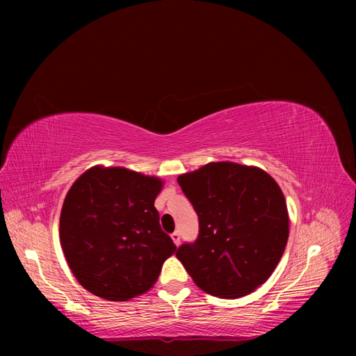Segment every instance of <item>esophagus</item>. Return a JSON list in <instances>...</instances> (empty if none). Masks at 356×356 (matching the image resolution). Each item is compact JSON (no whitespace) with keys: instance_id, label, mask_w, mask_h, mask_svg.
<instances>
[{"instance_id":"1","label":"esophagus","mask_w":356,"mask_h":356,"mask_svg":"<svg viewBox=\"0 0 356 356\" xmlns=\"http://www.w3.org/2000/svg\"><path fill=\"white\" fill-rule=\"evenodd\" d=\"M171 238H172V241H174V245H176V246L180 245V234H179L177 231L171 234Z\"/></svg>"}]
</instances>
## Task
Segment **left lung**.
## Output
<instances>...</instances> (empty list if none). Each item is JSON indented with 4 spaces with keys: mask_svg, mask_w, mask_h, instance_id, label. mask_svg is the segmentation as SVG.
Segmentation results:
<instances>
[{
    "mask_svg": "<svg viewBox=\"0 0 356 356\" xmlns=\"http://www.w3.org/2000/svg\"><path fill=\"white\" fill-rule=\"evenodd\" d=\"M177 182L199 216V237L176 257L202 291L251 293L272 275L289 237L284 195L266 171L211 162Z\"/></svg>",
    "mask_w": 356,
    "mask_h": 356,
    "instance_id": "1",
    "label": "left lung"
}]
</instances>
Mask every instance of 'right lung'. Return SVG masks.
Returning a JSON list of instances; mask_svg holds the SVG:
<instances>
[{
    "mask_svg": "<svg viewBox=\"0 0 356 356\" xmlns=\"http://www.w3.org/2000/svg\"><path fill=\"white\" fill-rule=\"evenodd\" d=\"M162 180L120 166H93L65 195L59 238L78 282L96 297L127 301L157 282L176 245L159 223Z\"/></svg>",
    "mask_w": 356,
    "mask_h": 356,
    "instance_id": "add662e5",
    "label": "right lung"
}]
</instances>
